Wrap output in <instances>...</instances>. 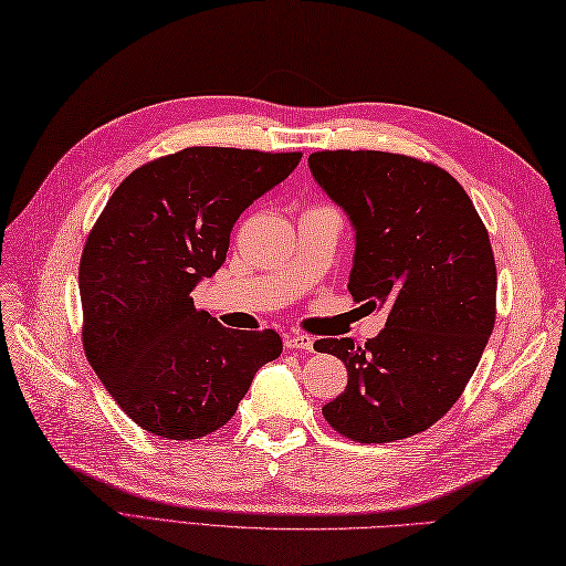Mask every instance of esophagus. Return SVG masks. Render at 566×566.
I'll return each instance as SVG.
<instances>
[{
    "mask_svg": "<svg viewBox=\"0 0 566 566\" xmlns=\"http://www.w3.org/2000/svg\"><path fill=\"white\" fill-rule=\"evenodd\" d=\"M285 348H287V350H305V353H312V350H314V338L307 336V334L285 336Z\"/></svg>",
    "mask_w": 566,
    "mask_h": 566,
    "instance_id": "34e87169",
    "label": "esophagus"
}]
</instances>
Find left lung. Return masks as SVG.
<instances>
[{
    "instance_id": "left-lung-1",
    "label": "left lung",
    "mask_w": 566,
    "mask_h": 566,
    "mask_svg": "<svg viewBox=\"0 0 566 566\" xmlns=\"http://www.w3.org/2000/svg\"><path fill=\"white\" fill-rule=\"evenodd\" d=\"M307 165L355 230L353 300L387 312L365 346L314 343L348 369L346 391L322 412L353 442L412 437L459 401L488 346L497 295L488 230L437 165L384 150H322Z\"/></svg>"
}]
</instances>
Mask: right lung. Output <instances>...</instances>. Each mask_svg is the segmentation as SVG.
<instances>
[{"label": "right lung", "mask_w": 566, "mask_h": 566, "mask_svg": "<svg viewBox=\"0 0 566 566\" xmlns=\"http://www.w3.org/2000/svg\"><path fill=\"white\" fill-rule=\"evenodd\" d=\"M302 154L195 146L134 170L109 197L78 266L84 348L117 406L165 439L216 432L283 350L275 331H232L191 291L223 266L244 209Z\"/></svg>", "instance_id": "add662e5"}]
</instances>
